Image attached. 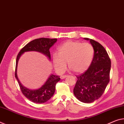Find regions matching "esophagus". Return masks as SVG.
Returning a JSON list of instances; mask_svg holds the SVG:
<instances>
[{
	"instance_id": "esophagus-1",
	"label": "esophagus",
	"mask_w": 124,
	"mask_h": 124,
	"mask_svg": "<svg viewBox=\"0 0 124 124\" xmlns=\"http://www.w3.org/2000/svg\"><path fill=\"white\" fill-rule=\"evenodd\" d=\"M66 77H68V75H62L60 77V78H61V79H64Z\"/></svg>"
}]
</instances>
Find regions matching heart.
Masks as SVG:
<instances>
[{"instance_id":"b5f03b06","label":"heart","mask_w":124,"mask_h":124,"mask_svg":"<svg viewBox=\"0 0 124 124\" xmlns=\"http://www.w3.org/2000/svg\"><path fill=\"white\" fill-rule=\"evenodd\" d=\"M94 56V49L91 44L67 41L58 48V54L53 55V65L57 71L62 73L68 62L70 70L75 73L85 72L89 68Z\"/></svg>"}]
</instances>
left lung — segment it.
<instances>
[{"label": "left lung", "mask_w": 124, "mask_h": 124, "mask_svg": "<svg viewBox=\"0 0 124 124\" xmlns=\"http://www.w3.org/2000/svg\"><path fill=\"white\" fill-rule=\"evenodd\" d=\"M94 49V56L90 66L85 73L77 76V81L74 94L80 101L91 103L100 98L110 80L111 61L104 47L97 41L89 38Z\"/></svg>", "instance_id": "8db88e82"}]
</instances>
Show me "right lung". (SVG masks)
I'll return each mask as SVG.
<instances>
[{
	"label": "right lung",
	"instance_id": "add662e5",
	"mask_svg": "<svg viewBox=\"0 0 124 124\" xmlns=\"http://www.w3.org/2000/svg\"><path fill=\"white\" fill-rule=\"evenodd\" d=\"M57 39L50 38H39L33 40L27 44L20 51L17 56L16 60V66L15 77L18 81L23 94L26 98L32 102L35 103H44L48 101L53 96L55 90L56 84L60 80L59 76L51 74L47 78L46 81L40 88L31 90L25 87L21 83L17 75V68L19 60L25 52L28 51H37L46 56L50 61L51 57L49 49L56 42Z\"/></svg>",
	"mask_w": 124,
	"mask_h": 124
}]
</instances>
